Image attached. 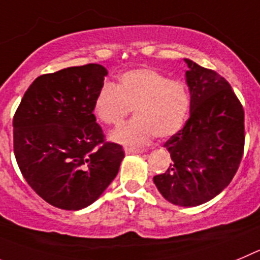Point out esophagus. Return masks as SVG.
I'll use <instances>...</instances> for the list:
<instances>
[{"label":"esophagus","instance_id":"34e87169","mask_svg":"<svg viewBox=\"0 0 260 260\" xmlns=\"http://www.w3.org/2000/svg\"><path fill=\"white\" fill-rule=\"evenodd\" d=\"M125 154H141L144 153L142 149H136V147H125L124 149Z\"/></svg>","mask_w":260,"mask_h":260}]
</instances>
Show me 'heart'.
Masks as SVG:
<instances>
[{
	"instance_id": "1",
	"label": "heart",
	"mask_w": 260,
	"mask_h": 260,
	"mask_svg": "<svg viewBox=\"0 0 260 260\" xmlns=\"http://www.w3.org/2000/svg\"><path fill=\"white\" fill-rule=\"evenodd\" d=\"M189 107L185 84L153 69L127 71L118 85L105 83L94 100L95 116L107 125H120L133 109L136 118L111 136L124 145H145L154 136L165 139L175 135L185 123Z\"/></svg>"
}]
</instances>
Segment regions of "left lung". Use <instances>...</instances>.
Masks as SVG:
<instances>
[{
	"label": "left lung",
	"mask_w": 260,
	"mask_h": 260,
	"mask_svg": "<svg viewBox=\"0 0 260 260\" xmlns=\"http://www.w3.org/2000/svg\"><path fill=\"white\" fill-rule=\"evenodd\" d=\"M190 116L165 144L172 163L153 177L168 202L198 206L223 191L238 170L245 145L244 107L228 81L190 59Z\"/></svg>",
	"instance_id": "left-lung-1"
}]
</instances>
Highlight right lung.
<instances>
[{
    "mask_svg": "<svg viewBox=\"0 0 260 260\" xmlns=\"http://www.w3.org/2000/svg\"><path fill=\"white\" fill-rule=\"evenodd\" d=\"M106 75L95 63L41 75L14 115V154L20 172L58 209L76 211L92 205L124 158L120 145L105 141L93 114Z\"/></svg>",
    "mask_w": 260,
    "mask_h": 260,
    "instance_id": "1",
    "label": "right lung"
}]
</instances>
